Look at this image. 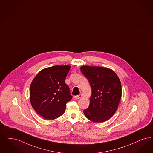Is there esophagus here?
<instances>
[{
  "instance_id": "esophagus-1",
  "label": "esophagus",
  "mask_w": 153,
  "mask_h": 153,
  "mask_svg": "<svg viewBox=\"0 0 153 153\" xmlns=\"http://www.w3.org/2000/svg\"><path fill=\"white\" fill-rule=\"evenodd\" d=\"M82 97V95L81 94H79V95H77V96H75L74 97L76 98V99H79Z\"/></svg>"
}]
</instances>
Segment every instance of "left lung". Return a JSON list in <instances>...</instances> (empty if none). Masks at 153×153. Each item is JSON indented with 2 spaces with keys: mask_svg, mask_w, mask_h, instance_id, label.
<instances>
[{
  "mask_svg": "<svg viewBox=\"0 0 153 153\" xmlns=\"http://www.w3.org/2000/svg\"><path fill=\"white\" fill-rule=\"evenodd\" d=\"M80 69L92 91L89 106L84 113L93 122H105L118 108L122 94L121 81L113 71L106 68L83 66Z\"/></svg>",
  "mask_w": 153,
  "mask_h": 153,
  "instance_id": "left-lung-1",
  "label": "left lung"
}]
</instances>
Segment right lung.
<instances>
[{
  "label": "right lung",
  "mask_w": 153,
  "mask_h": 153,
  "mask_svg": "<svg viewBox=\"0 0 153 153\" xmlns=\"http://www.w3.org/2000/svg\"><path fill=\"white\" fill-rule=\"evenodd\" d=\"M69 65H56L41 71L33 79L30 89L32 108L45 120H54L62 115L66 104L72 96L65 78Z\"/></svg>",
  "instance_id": "obj_1"
}]
</instances>
